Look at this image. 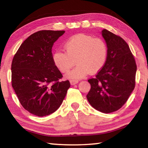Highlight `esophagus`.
<instances>
[{"instance_id":"obj_1","label":"esophagus","mask_w":148,"mask_h":148,"mask_svg":"<svg viewBox=\"0 0 148 148\" xmlns=\"http://www.w3.org/2000/svg\"><path fill=\"white\" fill-rule=\"evenodd\" d=\"M70 83H71V85L72 86H74V85H76L77 83H78V80H76V79H71V81H70Z\"/></svg>"}]
</instances>
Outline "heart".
I'll list each match as a JSON object with an SVG mask.
<instances>
[{
	"label": "heart",
	"mask_w": 148,
	"mask_h": 148,
	"mask_svg": "<svg viewBox=\"0 0 148 148\" xmlns=\"http://www.w3.org/2000/svg\"><path fill=\"white\" fill-rule=\"evenodd\" d=\"M64 49L65 52L61 50L54 52L52 58L62 73L70 71L75 60L77 66L67 74V77L71 79L97 73L102 69L106 60V45L99 38L85 34L74 35L65 43Z\"/></svg>",
	"instance_id": "obj_1"
}]
</instances>
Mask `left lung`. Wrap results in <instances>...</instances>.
I'll list each match as a JSON object with an SVG mask.
<instances>
[{
	"mask_svg": "<svg viewBox=\"0 0 148 148\" xmlns=\"http://www.w3.org/2000/svg\"><path fill=\"white\" fill-rule=\"evenodd\" d=\"M101 34L107 46L106 60L95 77L88 80L87 99L95 109L108 114L121 108L134 90L136 64L123 39L106 29Z\"/></svg>",
	"mask_w": 148,
	"mask_h": 148,
	"instance_id": "1",
	"label": "left lung"
}]
</instances>
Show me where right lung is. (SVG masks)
I'll return each mask as SVG.
<instances>
[{
    "mask_svg": "<svg viewBox=\"0 0 148 148\" xmlns=\"http://www.w3.org/2000/svg\"><path fill=\"white\" fill-rule=\"evenodd\" d=\"M64 31H40L20 46L12 63V86L30 113L43 117L59 108L71 84L55 65L51 49Z\"/></svg>",
    "mask_w": 148,
    "mask_h": 148,
    "instance_id": "1",
    "label": "right lung"
}]
</instances>
